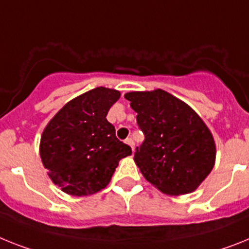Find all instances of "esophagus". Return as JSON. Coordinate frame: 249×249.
Instances as JSON below:
<instances>
[{
	"label": "esophagus",
	"instance_id": "esophagus-1",
	"mask_svg": "<svg viewBox=\"0 0 249 249\" xmlns=\"http://www.w3.org/2000/svg\"><path fill=\"white\" fill-rule=\"evenodd\" d=\"M125 143L126 144H129V145H130L131 147V149H134V139H133V138H128V139H126V141H125Z\"/></svg>",
	"mask_w": 249,
	"mask_h": 249
}]
</instances>
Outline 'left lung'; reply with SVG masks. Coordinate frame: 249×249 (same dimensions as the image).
<instances>
[{"instance_id":"obj_1","label":"left lung","mask_w":249,"mask_h":249,"mask_svg":"<svg viewBox=\"0 0 249 249\" xmlns=\"http://www.w3.org/2000/svg\"><path fill=\"white\" fill-rule=\"evenodd\" d=\"M144 142L134 160L148 182L168 195L189 194L215 162V143L205 123L189 105L163 89L129 92Z\"/></svg>"}]
</instances>
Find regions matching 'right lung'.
<instances>
[{"label": "right lung", "mask_w": 249, "mask_h": 249, "mask_svg": "<svg viewBox=\"0 0 249 249\" xmlns=\"http://www.w3.org/2000/svg\"><path fill=\"white\" fill-rule=\"evenodd\" d=\"M119 97L116 89H91L66 104L44 129L41 160L62 191L72 196L100 191L110 182L119 160L131 154L106 119Z\"/></svg>", "instance_id": "obj_1"}]
</instances>
